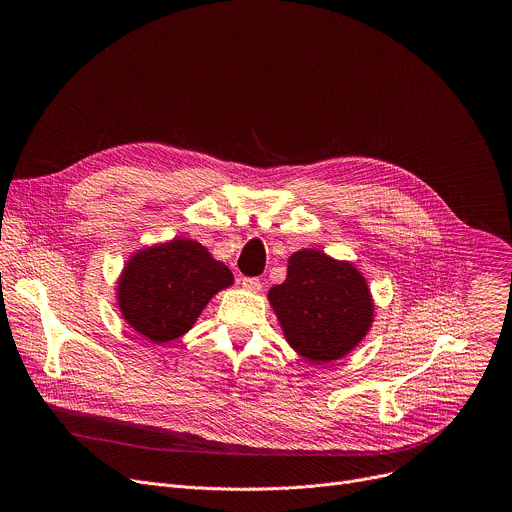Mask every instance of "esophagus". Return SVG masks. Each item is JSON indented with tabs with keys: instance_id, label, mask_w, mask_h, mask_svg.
I'll return each mask as SVG.
<instances>
[{
	"instance_id": "1",
	"label": "esophagus",
	"mask_w": 512,
	"mask_h": 512,
	"mask_svg": "<svg viewBox=\"0 0 512 512\" xmlns=\"http://www.w3.org/2000/svg\"><path fill=\"white\" fill-rule=\"evenodd\" d=\"M241 285H243L245 289H251V291H259V289L263 287V283H261L259 277H243V279H241Z\"/></svg>"
}]
</instances>
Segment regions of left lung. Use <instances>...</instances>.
<instances>
[{
  "instance_id": "1",
  "label": "left lung",
  "mask_w": 512,
  "mask_h": 512,
  "mask_svg": "<svg viewBox=\"0 0 512 512\" xmlns=\"http://www.w3.org/2000/svg\"><path fill=\"white\" fill-rule=\"evenodd\" d=\"M269 302L289 346L316 364L348 354L373 322L371 291L358 269L314 249L289 257Z\"/></svg>"
}]
</instances>
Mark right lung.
Returning a JSON list of instances; mask_svg holds the SVG:
<instances>
[{
	"label": "right lung",
	"instance_id": "1",
	"mask_svg": "<svg viewBox=\"0 0 512 512\" xmlns=\"http://www.w3.org/2000/svg\"><path fill=\"white\" fill-rule=\"evenodd\" d=\"M233 283L231 269L196 241L174 239L135 253L119 279L127 324L156 344L186 334L208 300Z\"/></svg>",
	"mask_w": 512,
	"mask_h": 512
}]
</instances>
